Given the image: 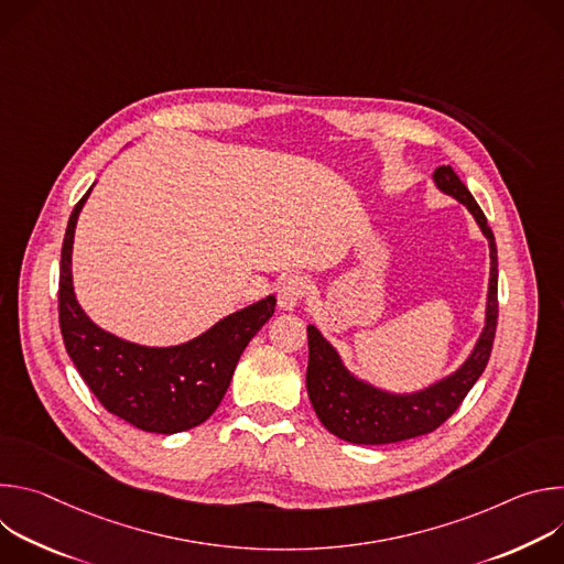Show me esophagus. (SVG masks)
I'll use <instances>...</instances> for the list:
<instances>
[{"mask_svg":"<svg viewBox=\"0 0 564 564\" xmlns=\"http://www.w3.org/2000/svg\"><path fill=\"white\" fill-rule=\"evenodd\" d=\"M279 305L283 310H294L310 292V281L303 274H290L279 283Z\"/></svg>","mask_w":564,"mask_h":564,"instance_id":"1","label":"esophagus"}]
</instances>
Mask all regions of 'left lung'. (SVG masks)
<instances>
[{"instance_id":"obj_1","label":"left lung","mask_w":564,"mask_h":564,"mask_svg":"<svg viewBox=\"0 0 564 564\" xmlns=\"http://www.w3.org/2000/svg\"><path fill=\"white\" fill-rule=\"evenodd\" d=\"M437 187L468 207L477 225L489 238L491 248V281L487 303V326L466 364L440 383L415 394H388L355 379L341 364L335 348L321 337L314 326H307V394L318 415L333 435L352 444H392L420 437L440 429L464 401L473 383L485 372L496 328H498V248L485 212L479 209L466 185L453 167H437L433 174Z\"/></svg>"}]
</instances>
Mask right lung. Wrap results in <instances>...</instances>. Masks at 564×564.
<instances>
[{"label": "right lung", "instance_id": "obj_1", "mask_svg": "<svg viewBox=\"0 0 564 564\" xmlns=\"http://www.w3.org/2000/svg\"><path fill=\"white\" fill-rule=\"evenodd\" d=\"M89 194L91 189L73 207L62 243L57 310L66 352L111 415L147 433L194 429L218 409L240 355L274 314L276 299L234 312L174 348H144L100 330L77 305L70 283L73 231Z\"/></svg>", "mask_w": 564, "mask_h": 564}]
</instances>
